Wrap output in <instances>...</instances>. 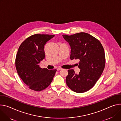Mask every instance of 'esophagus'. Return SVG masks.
Segmentation results:
<instances>
[{"mask_svg":"<svg viewBox=\"0 0 121 121\" xmlns=\"http://www.w3.org/2000/svg\"><path fill=\"white\" fill-rule=\"evenodd\" d=\"M61 69H62L61 68H57V70H58V71H59V70H61Z\"/></svg>","mask_w":121,"mask_h":121,"instance_id":"34e87169","label":"esophagus"}]
</instances>
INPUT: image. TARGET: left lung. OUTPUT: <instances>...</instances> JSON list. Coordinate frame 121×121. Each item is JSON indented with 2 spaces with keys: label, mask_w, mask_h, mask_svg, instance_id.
I'll use <instances>...</instances> for the list:
<instances>
[{
  "label": "left lung",
  "mask_w": 121,
  "mask_h": 121,
  "mask_svg": "<svg viewBox=\"0 0 121 121\" xmlns=\"http://www.w3.org/2000/svg\"><path fill=\"white\" fill-rule=\"evenodd\" d=\"M70 47V59H79V74L73 69L68 70L66 83L76 93L91 89L101 76L105 65L104 48L97 39L85 32L72 35H62Z\"/></svg>",
  "instance_id": "left-lung-1"
}]
</instances>
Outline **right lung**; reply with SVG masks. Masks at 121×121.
Here are the masks:
<instances>
[{
  "label": "right lung",
  "instance_id": "1",
  "mask_svg": "<svg viewBox=\"0 0 121 121\" xmlns=\"http://www.w3.org/2000/svg\"><path fill=\"white\" fill-rule=\"evenodd\" d=\"M54 35L35 34L20 45L16 56L17 73L29 88L36 91L45 89L52 82L56 69L48 70L39 67L45 58L44 45Z\"/></svg>",
  "mask_w": 121,
  "mask_h": 121
}]
</instances>
